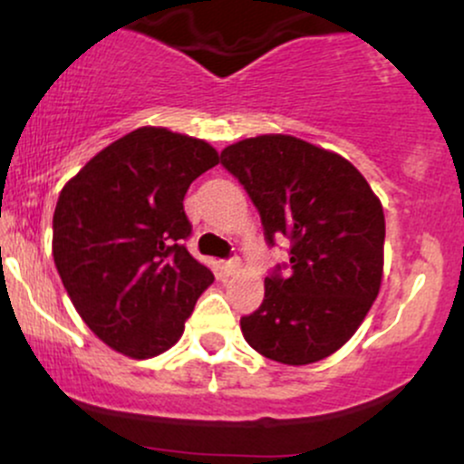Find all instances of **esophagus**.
I'll return each instance as SVG.
<instances>
[{
	"instance_id": "1",
	"label": "esophagus",
	"mask_w": 464,
	"mask_h": 464,
	"mask_svg": "<svg viewBox=\"0 0 464 464\" xmlns=\"http://www.w3.org/2000/svg\"><path fill=\"white\" fill-rule=\"evenodd\" d=\"M222 270H225V275H236L239 270V259L237 257H228L222 262Z\"/></svg>"
}]
</instances>
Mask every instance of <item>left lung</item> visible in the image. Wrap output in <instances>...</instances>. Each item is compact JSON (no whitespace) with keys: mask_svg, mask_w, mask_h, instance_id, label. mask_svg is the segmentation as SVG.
I'll list each match as a JSON object with an SVG mask.
<instances>
[{"mask_svg":"<svg viewBox=\"0 0 464 464\" xmlns=\"http://www.w3.org/2000/svg\"><path fill=\"white\" fill-rule=\"evenodd\" d=\"M220 163L257 207L268 246L290 239V264L275 266L262 305L239 318L244 338L281 364L327 358L355 334L380 292L382 202L347 159L290 135L233 143Z\"/></svg>","mask_w":464,"mask_h":464,"instance_id":"8db88e82","label":"left lung"}]
</instances>
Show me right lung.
Masks as SVG:
<instances>
[{
	"label": "right lung",
	"mask_w": 464,
	"mask_h": 464,
	"mask_svg": "<svg viewBox=\"0 0 464 464\" xmlns=\"http://www.w3.org/2000/svg\"><path fill=\"white\" fill-rule=\"evenodd\" d=\"M220 163L207 141L143 126L106 146L63 188L52 253L80 318L111 349L154 358L183 335L214 284L185 248L183 198Z\"/></svg>",
	"instance_id": "add662e5"
}]
</instances>
